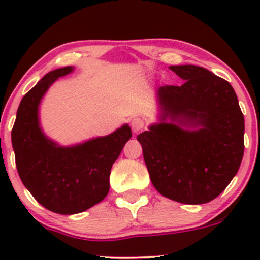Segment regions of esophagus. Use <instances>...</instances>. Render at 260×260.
Masks as SVG:
<instances>
[{
	"label": "esophagus",
	"mask_w": 260,
	"mask_h": 260,
	"mask_svg": "<svg viewBox=\"0 0 260 260\" xmlns=\"http://www.w3.org/2000/svg\"><path fill=\"white\" fill-rule=\"evenodd\" d=\"M131 127H132L133 132L138 133L140 131H142L145 128V120L138 117L132 118V120H131Z\"/></svg>",
	"instance_id": "34e87169"
}]
</instances>
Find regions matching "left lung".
<instances>
[{"mask_svg":"<svg viewBox=\"0 0 260 260\" xmlns=\"http://www.w3.org/2000/svg\"><path fill=\"white\" fill-rule=\"evenodd\" d=\"M170 69L185 83L157 89L159 123L137 136L149 179L162 196L199 205L237 175L244 154V115L233 86L196 65Z\"/></svg>","mask_w":260,"mask_h":260,"instance_id":"obj_1","label":"left lung"}]
</instances>
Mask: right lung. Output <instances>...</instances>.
I'll use <instances>...</instances> for the list:
<instances>
[{
  "instance_id": "add662e5",
  "label": "right lung",
  "mask_w": 260,
  "mask_h": 260,
  "mask_svg": "<svg viewBox=\"0 0 260 260\" xmlns=\"http://www.w3.org/2000/svg\"><path fill=\"white\" fill-rule=\"evenodd\" d=\"M73 70V67L52 70L25 94L11 132L22 183L39 204L61 215L83 212L106 198L112 166L132 137L128 124L69 147L46 137L39 120L40 102L55 80Z\"/></svg>"
}]
</instances>
